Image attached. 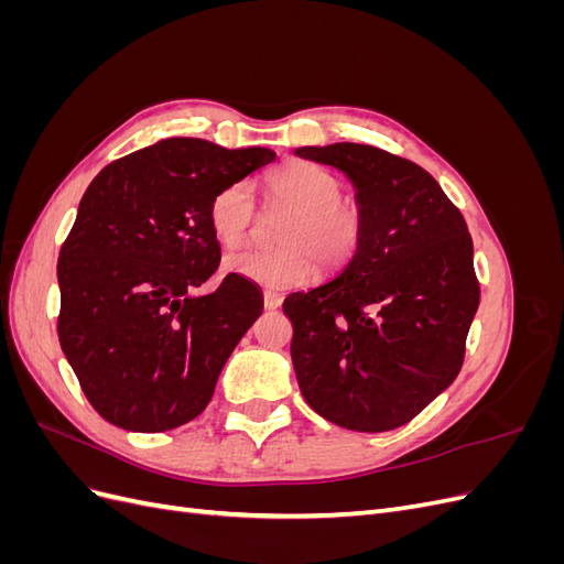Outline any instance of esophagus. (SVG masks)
Instances as JSON below:
<instances>
[{"mask_svg": "<svg viewBox=\"0 0 564 564\" xmlns=\"http://www.w3.org/2000/svg\"><path fill=\"white\" fill-rule=\"evenodd\" d=\"M280 303H282V296H280L278 292H270V289H265V292H263V305H265V311L280 308Z\"/></svg>", "mask_w": 564, "mask_h": 564, "instance_id": "34e87169", "label": "esophagus"}]
</instances>
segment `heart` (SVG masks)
<instances>
[{"label": "heart", "mask_w": 564, "mask_h": 564, "mask_svg": "<svg viewBox=\"0 0 564 564\" xmlns=\"http://www.w3.org/2000/svg\"><path fill=\"white\" fill-rule=\"evenodd\" d=\"M265 199L292 212L278 235L280 249H240L224 259L230 275L270 289H294L311 282L315 261L324 272L346 268L365 242V214L344 199V183L329 169L289 160L265 178ZM256 218V202L245 181L214 193L207 220L216 242L240 245Z\"/></svg>", "instance_id": "1"}]
</instances>
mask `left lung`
Returning <instances> with one entry per match:
<instances>
[{
    "instance_id": "obj_1",
    "label": "left lung",
    "mask_w": 564,
    "mask_h": 564,
    "mask_svg": "<svg viewBox=\"0 0 564 564\" xmlns=\"http://www.w3.org/2000/svg\"><path fill=\"white\" fill-rule=\"evenodd\" d=\"M296 155L344 172L367 224L334 280L284 299L299 388L340 429L392 431L464 365L480 305L468 226L425 169L381 148L334 143Z\"/></svg>"
}]
</instances>
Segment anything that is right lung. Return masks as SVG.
Listing matches in <instances>:
<instances>
[{
  "mask_svg": "<svg viewBox=\"0 0 564 564\" xmlns=\"http://www.w3.org/2000/svg\"><path fill=\"white\" fill-rule=\"evenodd\" d=\"M275 160L166 139L110 162L84 193L58 256V340L96 412L162 433L209 404L218 373L263 311L251 282L226 275L207 207L218 187Z\"/></svg>",
  "mask_w": 564,
  "mask_h": 564,
  "instance_id": "1",
  "label": "right lung"
}]
</instances>
